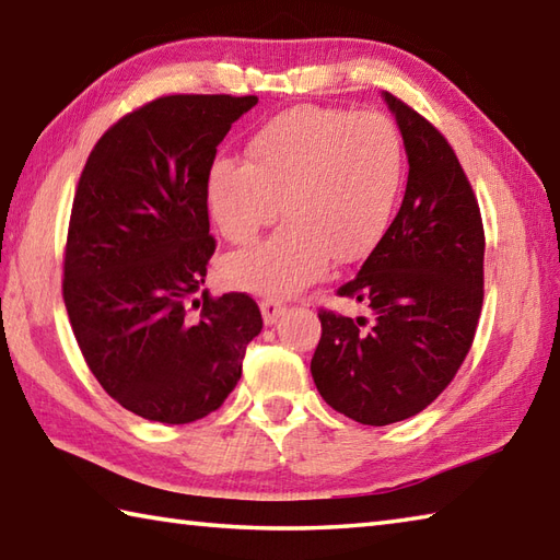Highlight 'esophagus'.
<instances>
[{"instance_id": "34e87169", "label": "esophagus", "mask_w": 560, "mask_h": 560, "mask_svg": "<svg viewBox=\"0 0 560 560\" xmlns=\"http://www.w3.org/2000/svg\"><path fill=\"white\" fill-rule=\"evenodd\" d=\"M261 317H265V325H273L279 320V315L287 311V303H281L279 299H265L259 303Z\"/></svg>"}]
</instances>
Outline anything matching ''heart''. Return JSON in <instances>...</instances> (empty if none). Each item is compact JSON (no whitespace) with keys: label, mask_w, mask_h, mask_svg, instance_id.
Listing matches in <instances>:
<instances>
[{"label":"heart","mask_w":560,"mask_h":560,"mask_svg":"<svg viewBox=\"0 0 560 560\" xmlns=\"http://www.w3.org/2000/svg\"><path fill=\"white\" fill-rule=\"evenodd\" d=\"M247 160H218L208 172V208L221 235L252 245L287 218L267 243L225 261L237 289L289 295L327 269L357 261L388 233L405 182L398 126L376 112L299 106L273 116L245 150Z\"/></svg>","instance_id":"heart-1"}]
</instances>
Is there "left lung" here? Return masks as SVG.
Listing matches in <instances>:
<instances>
[{"mask_svg":"<svg viewBox=\"0 0 560 560\" xmlns=\"http://www.w3.org/2000/svg\"><path fill=\"white\" fill-rule=\"evenodd\" d=\"M408 152V186L388 233L337 295L366 317L320 308L311 374L349 420L383 427L440 398L474 345L483 308V218L454 148L430 120L386 92Z\"/></svg>","mask_w":560,"mask_h":560,"instance_id":"left-lung-1","label":"left lung"}]
</instances>
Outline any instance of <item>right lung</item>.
<instances>
[{"label":"right lung","instance_id":"1","mask_svg":"<svg viewBox=\"0 0 560 560\" xmlns=\"http://www.w3.org/2000/svg\"><path fill=\"white\" fill-rule=\"evenodd\" d=\"M257 96L170 94L118 118L77 184L62 301L80 352L126 410L186 424L243 374L261 313L247 293H201L215 237L206 182Z\"/></svg>","mask_w":560,"mask_h":560}]
</instances>
